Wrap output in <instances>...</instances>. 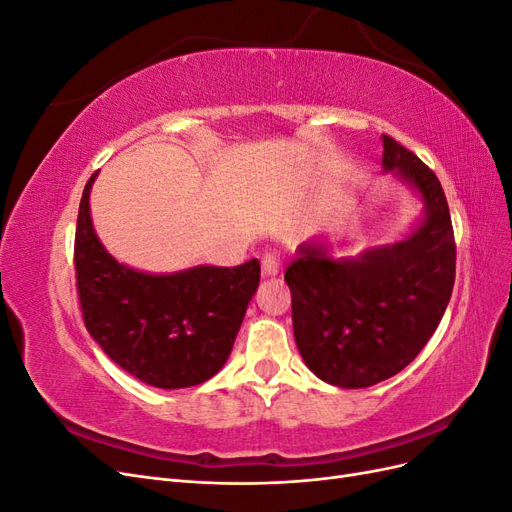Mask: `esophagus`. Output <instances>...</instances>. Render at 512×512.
<instances>
[{
    "label": "esophagus",
    "mask_w": 512,
    "mask_h": 512,
    "mask_svg": "<svg viewBox=\"0 0 512 512\" xmlns=\"http://www.w3.org/2000/svg\"><path fill=\"white\" fill-rule=\"evenodd\" d=\"M282 267V256L277 250H267L265 254H262V275H277V271H280Z\"/></svg>",
    "instance_id": "34e87169"
}]
</instances>
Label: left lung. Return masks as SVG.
<instances>
[{
	"instance_id": "1",
	"label": "left lung",
	"mask_w": 512,
	"mask_h": 512,
	"mask_svg": "<svg viewBox=\"0 0 512 512\" xmlns=\"http://www.w3.org/2000/svg\"><path fill=\"white\" fill-rule=\"evenodd\" d=\"M382 143V166L421 192L425 222L406 241L350 260L303 247L284 273L303 361L342 389H365L410 365L438 329L455 284V232L436 173L395 138L384 134Z\"/></svg>"
}]
</instances>
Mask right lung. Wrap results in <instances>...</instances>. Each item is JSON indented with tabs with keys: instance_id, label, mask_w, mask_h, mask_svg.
<instances>
[{
	"instance_id": "right-lung-1",
	"label": "right lung",
	"mask_w": 512,
	"mask_h": 512,
	"mask_svg": "<svg viewBox=\"0 0 512 512\" xmlns=\"http://www.w3.org/2000/svg\"><path fill=\"white\" fill-rule=\"evenodd\" d=\"M89 177L74 235L81 312L91 337L111 359L158 389L209 380L226 363L247 303L260 282V262L194 267L173 275L138 273L108 254L89 218Z\"/></svg>"
}]
</instances>
